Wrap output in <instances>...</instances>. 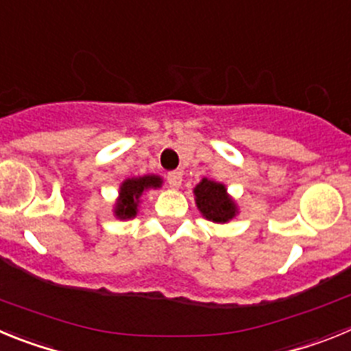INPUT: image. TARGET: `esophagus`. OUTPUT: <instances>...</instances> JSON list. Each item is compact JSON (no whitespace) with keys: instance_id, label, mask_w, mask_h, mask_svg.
I'll return each instance as SVG.
<instances>
[{"instance_id":"obj_1","label":"esophagus","mask_w":351,"mask_h":351,"mask_svg":"<svg viewBox=\"0 0 351 351\" xmlns=\"http://www.w3.org/2000/svg\"><path fill=\"white\" fill-rule=\"evenodd\" d=\"M167 181H169L170 188H179L182 182V172L179 170H173V172L167 173Z\"/></svg>"}]
</instances>
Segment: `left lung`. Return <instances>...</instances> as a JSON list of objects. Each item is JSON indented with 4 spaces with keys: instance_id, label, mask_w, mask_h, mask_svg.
<instances>
[{
    "instance_id": "8db88e82",
    "label": "left lung",
    "mask_w": 351,
    "mask_h": 351,
    "mask_svg": "<svg viewBox=\"0 0 351 351\" xmlns=\"http://www.w3.org/2000/svg\"><path fill=\"white\" fill-rule=\"evenodd\" d=\"M195 197H197V206L200 213L210 221L225 223L235 216L234 202L226 195L225 186L219 182L204 179L195 188Z\"/></svg>"
}]
</instances>
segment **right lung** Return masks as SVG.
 <instances>
[{"label":"right lung","instance_id":"1","mask_svg":"<svg viewBox=\"0 0 351 351\" xmlns=\"http://www.w3.org/2000/svg\"><path fill=\"white\" fill-rule=\"evenodd\" d=\"M161 184V179L158 176H144V178L128 179L121 186V197L117 200L116 216L121 219L132 218L137 214L138 197L149 188H158Z\"/></svg>","mask_w":351,"mask_h":351}]
</instances>
